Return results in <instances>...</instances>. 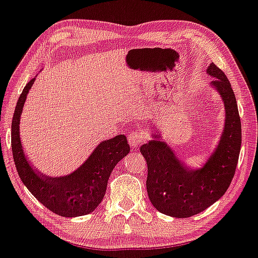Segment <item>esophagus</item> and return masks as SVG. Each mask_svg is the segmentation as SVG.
Returning <instances> with one entry per match:
<instances>
[{
	"label": "esophagus",
	"instance_id": "34e87169",
	"mask_svg": "<svg viewBox=\"0 0 258 258\" xmlns=\"http://www.w3.org/2000/svg\"><path fill=\"white\" fill-rule=\"evenodd\" d=\"M146 140L144 133L140 131H136V132H131L128 135V144L132 146L133 149L138 148L140 144H143Z\"/></svg>",
	"mask_w": 258,
	"mask_h": 258
}]
</instances>
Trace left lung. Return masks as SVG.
I'll use <instances>...</instances> for the list:
<instances>
[{"label": "left lung", "mask_w": 258, "mask_h": 258, "mask_svg": "<svg viewBox=\"0 0 258 258\" xmlns=\"http://www.w3.org/2000/svg\"><path fill=\"white\" fill-rule=\"evenodd\" d=\"M207 74L214 77L212 87L223 97L226 119L220 143L205 167L189 170L175 157L171 149L158 139L140 146L148 163L149 199L156 210L167 216L189 218L205 211L223 197L236 172L242 144L236 96L227 77L216 64H210Z\"/></svg>", "instance_id": "8db88e82"}]
</instances>
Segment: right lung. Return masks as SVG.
<instances>
[{"label":"right lung","mask_w":258,"mask_h":258,"mask_svg":"<svg viewBox=\"0 0 258 258\" xmlns=\"http://www.w3.org/2000/svg\"><path fill=\"white\" fill-rule=\"evenodd\" d=\"M34 78L26 84L12 121V150L16 170L29 191L48 210L60 217L86 216L95 211L105 197L107 182L119 161L128 155L130 145L123 135L100 143L95 151L73 174L63 177H48L32 168L20 142L22 107Z\"/></svg>","instance_id":"1"}]
</instances>
